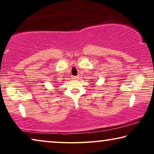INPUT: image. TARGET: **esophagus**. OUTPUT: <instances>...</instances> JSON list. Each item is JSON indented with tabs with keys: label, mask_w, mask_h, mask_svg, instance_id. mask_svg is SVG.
<instances>
[{
	"label": "esophagus",
	"mask_w": 154,
	"mask_h": 154,
	"mask_svg": "<svg viewBox=\"0 0 154 154\" xmlns=\"http://www.w3.org/2000/svg\"><path fill=\"white\" fill-rule=\"evenodd\" d=\"M79 79V76H72V79Z\"/></svg>",
	"instance_id": "esophagus-1"
}]
</instances>
